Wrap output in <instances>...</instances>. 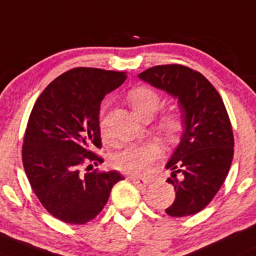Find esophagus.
Instances as JSON below:
<instances>
[{
    "instance_id": "obj_1",
    "label": "esophagus",
    "mask_w": 256,
    "mask_h": 256,
    "mask_svg": "<svg viewBox=\"0 0 256 256\" xmlns=\"http://www.w3.org/2000/svg\"><path fill=\"white\" fill-rule=\"evenodd\" d=\"M130 181H132L133 184H137V186H140V187H146V186H147V184H148L146 180L138 178V177H130Z\"/></svg>"
}]
</instances>
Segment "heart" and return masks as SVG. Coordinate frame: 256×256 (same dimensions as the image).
<instances>
[{
	"instance_id": "heart-1",
	"label": "heart",
	"mask_w": 256,
	"mask_h": 256,
	"mask_svg": "<svg viewBox=\"0 0 256 256\" xmlns=\"http://www.w3.org/2000/svg\"><path fill=\"white\" fill-rule=\"evenodd\" d=\"M128 102L137 116L142 119L152 118L153 114L160 109L162 104L160 94L150 88L140 86L132 90L128 94ZM160 132L168 138H174L184 130V119L178 113H167L160 116L158 122ZM102 133L106 137V130L102 124ZM160 156V148L154 143L144 146H132L126 148L114 158V164L118 170L126 174L142 176L148 174L154 160Z\"/></svg>"
}]
</instances>
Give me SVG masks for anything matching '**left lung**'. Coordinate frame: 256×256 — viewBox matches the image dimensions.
<instances>
[{"label":"left lung","instance_id":"left-lung-1","mask_svg":"<svg viewBox=\"0 0 256 256\" xmlns=\"http://www.w3.org/2000/svg\"><path fill=\"white\" fill-rule=\"evenodd\" d=\"M138 78L178 100L184 132L166 164L172 171L167 182L176 191L166 212L194 215L212 201L232 162L234 134L225 104L201 72L184 65H157Z\"/></svg>","mask_w":256,"mask_h":256}]
</instances>
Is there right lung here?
<instances>
[{"label":"right lung","instance_id":"obj_1","mask_svg":"<svg viewBox=\"0 0 256 256\" xmlns=\"http://www.w3.org/2000/svg\"><path fill=\"white\" fill-rule=\"evenodd\" d=\"M126 72L74 68L45 88L36 100L22 146L26 176L54 218L82 225L99 215L119 172H99L103 158L99 110L104 96L120 86ZM88 166L85 170L84 167Z\"/></svg>","mask_w":256,"mask_h":256}]
</instances>
